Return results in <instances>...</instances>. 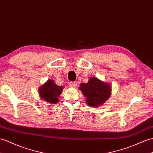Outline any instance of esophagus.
<instances>
[{
	"instance_id": "esophagus-1",
	"label": "esophagus",
	"mask_w": 153,
	"mask_h": 153,
	"mask_svg": "<svg viewBox=\"0 0 153 153\" xmlns=\"http://www.w3.org/2000/svg\"><path fill=\"white\" fill-rule=\"evenodd\" d=\"M68 85L70 87L75 88L77 87V83H76V82H70L68 83Z\"/></svg>"
}]
</instances>
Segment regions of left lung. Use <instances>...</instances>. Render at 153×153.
Returning a JSON list of instances; mask_svg holds the SVG:
<instances>
[{"instance_id": "left-lung-1", "label": "left lung", "mask_w": 153, "mask_h": 153, "mask_svg": "<svg viewBox=\"0 0 153 153\" xmlns=\"http://www.w3.org/2000/svg\"><path fill=\"white\" fill-rule=\"evenodd\" d=\"M79 89L86 98L88 105L98 108L107 101L111 94V86L97 77H91L87 83H81Z\"/></svg>"}]
</instances>
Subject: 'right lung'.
<instances>
[{
    "instance_id": "add662e5",
    "label": "right lung",
    "mask_w": 153,
    "mask_h": 153,
    "mask_svg": "<svg viewBox=\"0 0 153 153\" xmlns=\"http://www.w3.org/2000/svg\"><path fill=\"white\" fill-rule=\"evenodd\" d=\"M62 86L55 84L53 79H49L38 88V93L42 100L49 104H56L59 97L62 93Z\"/></svg>"
}]
</instances>
